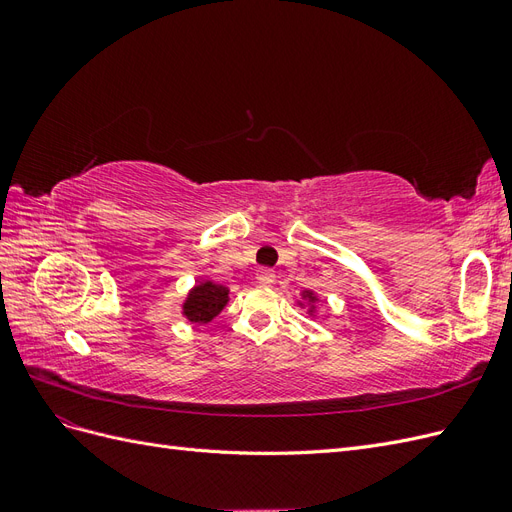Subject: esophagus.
<instances>
[{
	"mask_svg": "<svg viewBox=\"0 0 512 512\" xmlns=\"http://www.w3.org/2000/svg\"><path fill=\"white\" fill-rule=\"evenodd\" d=\"M256 282H258L260 286H271V284L275 282V271H271V269H260V271L256 273Z\"/></svg>",
	"mask_w": 512,
	"mask_h": 512,
	"instance_id": "1",
	"label": "esophagus"
}]
</instances>
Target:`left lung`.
Returning <instances> with one entry per match:
<instances>
[{"instance_id": "obj_1", "label": "left lung", "mask_w": 512, "mask_h": 512, "mask_svg": "<svg viewBox=\"0 0 512 512\" xmlns=\"http://www.w3.org/2000/svg\"><path fill=\"white\" fill-rule=\"evenodd\" d=\"M301 299H303V301H299V305H301V307L307 305V314H309V316H316V303H318L316 292H314V290H303V292H301Z\"/></svg>"}]
</instances>
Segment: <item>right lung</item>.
<instances>
[{"label": "right lung", "mask_w": 512, "mask_h": 512, "mask_svg": "<svg viewBox=\"0 0 512 512\" xmlns=\"http://www.w3.org/2000/svg\"><path fill=\"white\" fill-rule=\"evenodd\" d=\"M230 290L222 284H215L211 280L198 282L183 301L181 314L190 322L209 324L215 316H218L228 303Z\"/></svg>", "instance_id": "obj_1"}]
</instances>
